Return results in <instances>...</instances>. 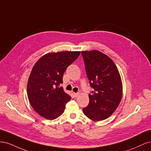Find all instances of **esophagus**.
<instances>
[{
  "mask_svg": "<svg viewBox=\"0 0 151 151\" xmlns=\"http://www.w3.org/2000/svg\"><path fill=\"white\" fill-rule=\"evenodd\" d=\"M73 94H74V96L75 98H77V97L79 95V93H73Z\"/></svg>",
  "mask_w": 151,
  "mask_h": 151,
  "instance_id": "obj_1",
  "label": "esophagus"
}]
</instances>
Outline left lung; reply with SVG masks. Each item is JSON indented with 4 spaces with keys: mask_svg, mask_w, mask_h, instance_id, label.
Returning <instances> with one entry per match:
<instances>
[{
    "mask_svg": "<svg viewBox=\"0 0 151 151\" xmlns=\"http://www.w3.org/2000/svg\"><path fill=\"white\" fill-rule=\"evenodd\" d=\"M81 54L90 86L94 89L83 113L95 122L105 120L116 110L122 98L119 71L110 58L98 50L83 51Z\"/></svg>",
    "mask_w": 151,
    "mask_h": 151,
    "instance_id": "8db88e82",
    "label": "left lung"
}]
</instances>
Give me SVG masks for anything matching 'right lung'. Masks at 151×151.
Instances as JSON below:
<instances>
[{
	"mask_svg": "<svg viewBox=\"0 0 151 151\" xmlns=\"http://www.w3.org/2000/svg\"><path fill=\"white\" fill-rule=\"evenodd\" d=\"M80 52H60L44 55L36 62L29 75L27 94L35 111L47 120H54L64 112L71 97L60 84L68 66Z\"/></svg>",
	"mask_w": 151,
	"mask_h": 151,
	"instance_id": "obj_1",
	"label": "right lung"
}]
</instances>
